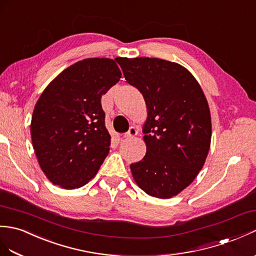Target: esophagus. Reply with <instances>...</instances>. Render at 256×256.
I'll return each instance as SVG.
<instances>
[{"mask_svg":"<svg viewBox=\"0 0 256 256\" xmlns=\"http://www.w3.org/2000/svg\"><path fill=\"white\" fill-rule=\"evenodd\" d=\"M138 130H136L135 128H130V130H128V133H126V135H124V138H135L136 135H138Z\"/></svg>","mask_w":256,"mask_h":256,"instance_id":"obj_1","label":"esophagus"}]
</instances>
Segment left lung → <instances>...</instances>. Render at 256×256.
Wrapping results in <instances>:
<instances>
[{
  "mask_svg": "<svg viewBox=\"0 0 256 256\" xmlns=\"http://www.w3.org/2000/svg\"><path fill=\"white\" fill-rule=\"evenodd\" d=\"M130 85L144 97L146 155L130 166L148 195L171 198L191 184L208 155L212 118L208 102L188 70L157 58H118Z\"/></svg>",
  "mask_w": 256,
  "mask_h": 256,
  "instance_id": "obj_1",
  "label": "left lung"
}]
</instances>
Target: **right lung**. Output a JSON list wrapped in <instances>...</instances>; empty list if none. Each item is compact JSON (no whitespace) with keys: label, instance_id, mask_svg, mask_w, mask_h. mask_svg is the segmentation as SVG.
<instances>
[{"label":"right lung","instance_id":"add662e5","mask_svg":"<svg viewBox=\"0 0 256 256\" xmlns=\"http://www.w3.org/2000/svg\"><path fill=\"white\" fill-rule=\"evenodd\" d=\"M121 76L116 60L84 58L65 68L41 94L30 134L40 168L53 184L74 190L97 174L111 142L101 96Z\"/></svg>","mask_w":256,"mask_h":256}]
</instances>
